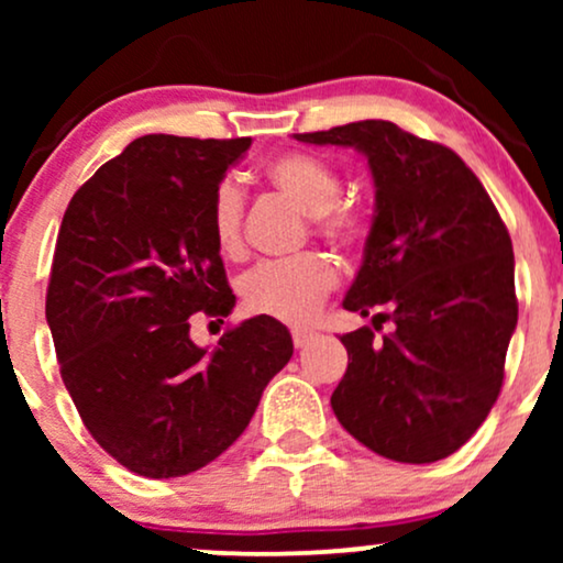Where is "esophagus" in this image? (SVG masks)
I'll return each mask as SVG.
<instances>
[{
  "mask_svg": "<svg viewBox=\"0 0 563 563\" xmlns=\"http://www.w3.org/2000/svg\"><path fill=\"white\" fill-rule=\"evenodd\" d=\"M290 335H294V344H296V349H303V346L309 344V341L314 339V333H312V331H301V328H296V331L290 333Z\"/></svg>",
  "mask_w": 563,
  "mask_h": 563,
  "instance_id": "obj_1",
  "label": "esophagus"
}]
</instances>
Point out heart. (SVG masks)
I'll return each instance as SVG.
<instances>
[{
  "mask_svg": "<svg viewBox=\"0 0 563 563\" xmlns=\"http://www.w3.org/2000/svg\"><path fill=\"white\" fill-rule=\"evenodd\" d=\"M267 183L312 217L314 232L341 245L357 249L367 235L365 214L339 203V174L325 158L290 151L267 164ZM209 228L219 254L241 256L243 251V192L232 179H222L211 192ZM339 283L335 264L325 254L307 251L280 262H262L241 280L243 307L251 314H267L283 322H307Z\"/></svg>",
  "mask_w": 563,
  "mask_h": 563,
  "instance_id": "obj_1",
  "label": "heart"
}]
</instances>
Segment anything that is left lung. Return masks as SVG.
Masks as SVG:
<instances>
[{"label": "left lung", "instance_id": "obj_1", "mask_svg": "<svg viewBox=\"0 0 563 563\" xmlns=\"http://www.w3.org/2000/svg\"><path fill=\"white\" fill-rule=\"evenodd\" d=\"M367 158L376 211L344 309L391 320L341 335L352 363L335 418L367 450L399 463L442 461L493 410L516 331L514 245L476 174L450 147L391 121L294 134Z\"/></svg>", "mask_w": 563, "mask_h": 563}]
</instances>
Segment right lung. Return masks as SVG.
<instances>
[{"instance_id":"right-lung-1","label":"right lung","mask_w":563,"mask_h":563,"mask_svg":"<svg viewBox=\"0 0 563 563\" xmlns=\"http://www.w3.org/2000/svg\"><path fill=\"white\" fill-rule=\"evenodd\" d=\"M251 137L145 134L70 198L47 288L63 384L108 455L147 479L203 468L243 434L294 354L260 314L192 344L190 314L228 318L235 296L209 203Z\"/></svg>"}]
</instances>
